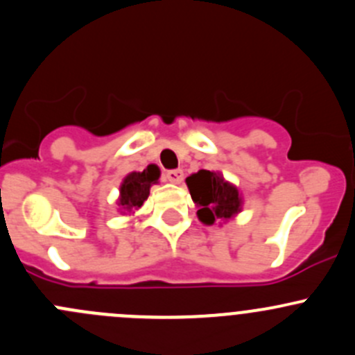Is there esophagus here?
<instances>
[{"instance_id":"34e87169","label":"esophagus","mask_w":355,"mask_h":355,"mask_svg":"<svg viewBox=\"0 0 355 355\" xmlns=\"http://www.w3.org/2000/svg\"><path fill=\"white\" fill-rule=\"evenodd\" d=\"M182 178H184V173H182L181 169H173V171H167L166 173L167 181L174 182V184H179V182L182 181Z\"/></svg>"}]
</instances>
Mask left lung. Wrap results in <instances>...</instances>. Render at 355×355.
I'll return each mask as SVG.
<instances>
[{
	"instance_id": "8db88e82",
	"label": "left lung",
	"mask_w": 355,
	"mask_h": 355,
	"mask_svg": "<svg viewBox=\"0 0 355 355\" xmlns=\"http://www.w3.org/2000/svg\"><path fill=\"white\" fill-rule=\"evenodd\" d=\"M189 195L198 207L200 220L211 225L215 220H229L241 211L239 191L231 182L225 181L222 174L214 171H198L186 178Z\"/></svg>"
}]
</instances>
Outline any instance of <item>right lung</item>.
I'll return each mask as SVG.
<instances>
[{
  "label": "right lung",
  "mask_w": 355,
  "mask_h": 355,
  "mask_svg": "<svg viewBox=\"0 0 355 355\" xmlns=\"http://www.w3.org/2000/svg\"><path fill=\"white\" fill-rule=\"evenodd\" d=\"M160 178L159 167L150 166L144 169L141 173H130L123 179V184L119 188V200L118 205L123 210L131 211L137 210L144 205L145 200L150 195V186L157 184Z\"/></svg>",
  "instance_id": "right-lung-1"
}]
</instances>
